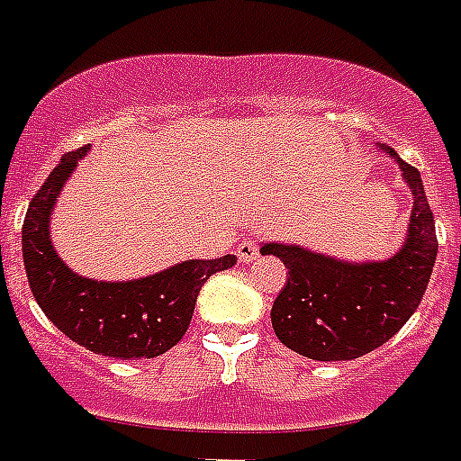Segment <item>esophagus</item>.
Instances as JSON below:
<instances>
[{
	"label": "esophagus",
	"mask_w": 461,
	"mask_h": 461,
	"mask_svg": "<svg viewBox=\"0 0 461 461\" xmlns=\"http://www.w3.org/2000/svg\"><path fill=\"white\" fill-rule=\"evenodd\" d=\"M238 259H240L242 264H249V261L259 259V242L252 240V238L240 240V245H238Z\"/></svg>",
	"instance_id": "1"
}]
</instances>
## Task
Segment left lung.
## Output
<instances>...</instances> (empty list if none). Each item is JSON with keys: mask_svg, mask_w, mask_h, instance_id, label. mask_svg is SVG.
<instances>
[{"mask_svg": "<svg viewBox=\"0 0 461 461\" xmlns=\"http://www.w3.org/2000/svg\"><path fill=\"white\" fill-rule=\"evenodd\" d=\"M383 149L395 157L414 194L410 235L393 259L345 264L297 245L261 248L281 257L290 274L271 307L276 338L316 362H348L388 342L421 304L436 264V221L421 176L395 149Z\"/></svg>", "mask_w": 461, "mask_h": 461, "instance_id": "1", "label": "left lung"}]
</instances>
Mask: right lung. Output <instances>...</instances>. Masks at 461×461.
I'll use <instances>...</instances> for the list:
<instances>
[{"instance_id": "right-lung-1", "label": "right lung", "mask_w": 461, "mask_h": 461, "mask_svg": "<svg viewBox=\"0 0 461 461\" xmlns=\"http://www.w3.org/2000/svg\"><path fill=\"white\" fill-rule=\"evenodd\" d=\"M87 149L80 147L64 154L31 200L23 221L28 283L44 316L73 342L113 359H152L185 335L200 288L212 274L233 267L235 257L183 261L128 283H99L73 274L51 248L50 213Z\"/></svg>"}]
</instances>
